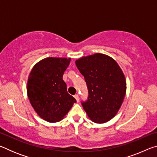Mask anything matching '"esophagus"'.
Here are the masks:
<instances>
[{
  "label": "esophagus",
  "instance_id": "1",
  "mask_svg": "<svg viewBox=\"0 0 157 157\" xmlns=\"http://www.w3.org/2000/svg\"><path fill=\"white\" fill-rule=\"evenodd\" d=\"M74 97H75V99H76V100H77V102H79V95H78V94H76V95H74Z\"/></svg>",
  "mask_w": 157,
  "mask_h": 157
}]
</instances>
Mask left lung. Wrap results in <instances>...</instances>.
Wrapping results in <instances>:
<instances>
[{"instance_id":"obj_1","label":"left lung","mask_w":157,"mask_h":157,"mask_svg":"<svg viewBox=\"0 0 157 157\" xmlns=\"http://www.w3.org/2000/svg\"><path fill=\"white\" fill-rule=\"evenodd\" d=\"M84 77L88 99L82 102L91 120L96 123L110 121L118 113L126 94L125 78L113 58L101 53L75 61Z\"/></svg>"}]
</instances>
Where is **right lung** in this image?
I'll use <instances>...</instances> for the list:
<instances>
[{
    "label": "right lung",
    "mask_w": 157,
    "mask_h": 157,
    "mask_svg": "<svg viewBox=\"0 0 157 157\" xmlns=\"http://www.w3.org/2000/svg\"><path fill=\"white\" fill-rule=\"evenodd\" d=\"M70 62L71 58H45L34 66L28 77L27 93L31 105L50 123L62 120L76 102L62 79Z\"/></svg>",
    "instance_id": "right-lung-1"
}]
</instances>
